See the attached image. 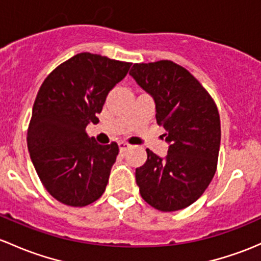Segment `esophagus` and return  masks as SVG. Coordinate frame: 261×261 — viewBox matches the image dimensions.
Returning <instances> with one entry per match:
<instances>
[{
  "label": "esophagus",
  "mask_w": 261,
  "mask_h": 261,
  "mask_svg": "<svg viewBox=\"0 0 261 261\" xmlns=\"http://www.w3.org/2000/svg\"><path fill=\"white\" fill-rule=\"evenodd\" d=\"M119 147H120V152H125L126 150L130 149L131 145L127 144V142H125V141H120L119 142Z\"/></svg>",
  "instance_id": "1"
}]
</instances>
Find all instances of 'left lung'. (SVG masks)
I'll use <instances>...</instances> for the list:
<instances>
[{
  "label": "left lung",
  "mask_w": 261,
  "mask_h": 261,
  "mask_svg": "<svg viewBox=\"0 0 261 261\" xmlns=\"http://www.w3.org/2000/svg\"><path fill=\"white\" fill-rule=\"evenodd\" d=\"M130 75L155 100L156 122L170 144L165 159L146 149L136 169L142 199L160 211L188 207L215 175L220 149V116L205 87L182 66L169 61L134 64Z\"/></svg>",
  "instance_id": "obj_1"
}]
</instances>
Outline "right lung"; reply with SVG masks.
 Listing matches in <instances>:
<instances>
[{
  "instance_id": "right-lung-1",
  "label": "right lung",
  "mask_w": 261,
  "mask_h": 261,
  "mask_svg": "<svg viewBox=\"0 0 261 261\" xmlns=\"http://www.w3.org/2000/svg\"><path fill=\"white\" fill-rule=\"evenodd\" d=\"M131 62L81 52L45 79L27 128V147L41 182L68 206H86L105 191L119 145H100L86 133L97 123L110 90Z\"/></svg>"
}]
</instances>
